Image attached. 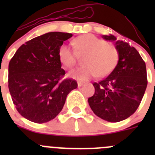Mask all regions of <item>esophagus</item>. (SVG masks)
I'll return each instance as SVG.
<instances>
[{
    "label": "esophagus",
    "instance_id": "34e87169",
    "mask_svg": "<svg viewBox=\"0 0 155 155\" xmlns=\"http://www.w3.org/2000/svg\"><path fill=\"white\" fill-rule=\"evenodd\" d=\"M84 83H82V82H78V87H81V86H83L84 85Z\"/></svg>",
    "mask_w": 155,
    "mask_h": 155
}]
</instances>
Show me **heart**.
Masks as SVG:
<instances>
[{
	"label": "heart",
	"mask_w": 155,
	"mask_h": 155,
	"mask_svg": "<svg viewBox=\"0 0 155 155\" xmlns=\"http://www.w3.org/2000/svg\"><path fill=\"white\" fill-rule=\"evenodd\" d=\"M75 53L84 54L81 68L72 70L69 75L79 81H87L98 75L102 78L112 72L117 64L119 53L113 44L92 34L81 35L72 41ZM59 61L67 68L73 67L76 62V55L66 45H62L58 51Z\"/></svg>",
	"instance_id": "1"
}]
</instances>
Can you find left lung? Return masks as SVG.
Returning a JSON list of instances; mask_svg holds the SVG:
<instances>
[{
	"instance_id": "obj_1",
	"label": "left lung",
	"mask_w": 155,
	"mask_h": 155,
	"mask_svg": "<svg viewBox=\"0 0 155 155\" xmlns=\"http://www.w3.org/2000/svg\"><path fill=\"white\" fill-rule=\"evenodd\" d=\"M115 42L119 53L117 65L110 74L94 82V93L87 102L93 113L104 120H124L137 109L147 85L146 64L137 50L113 35H102Z\"/></svg>"
}]
</instances>
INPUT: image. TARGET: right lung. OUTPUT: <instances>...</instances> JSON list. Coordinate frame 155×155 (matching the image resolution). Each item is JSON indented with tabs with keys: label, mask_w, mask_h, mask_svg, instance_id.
<instances>
[{
	"label": "right lung",
	"mask_w": 155,
	"mask_h": 155,
	"mask_svg": "<svg viewBox=\"0 0 155 155\" xmlns=\"http://www.w3.org/2000/svg\"><path fill=\"white\" fill-rule=\"evenodd\" d=\"M72 34L52 31L26 42L18 49L8 66V88L20 114L43 124L61 113L68 94L78 87L73 79H64L59 49Z\"/></svg>",
	"instance_id": "add662e5"
}]
</instances>
